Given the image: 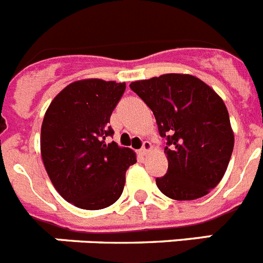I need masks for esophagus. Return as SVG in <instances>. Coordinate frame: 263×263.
Masks as SVG:
<instances>
[{"label":"esophagus","instance_id":"34e87169","mask_svg":"<svg viewBox=\"0 0 263 263\" xmlns=\"http://www.w3.org/2000/svg\"><path fill=\"white\" fill-rule=\"evenodd\" d=\"M152 147H153L152 143L148 142V141H145V142H143L142 148H141V153H142L143 155H146L148 152H150V150H152Z\"/></svg>","mask_w":263,"mask_h":263}]
</instances>
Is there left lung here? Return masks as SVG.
Masks as SVG:
<instances>
[{
    "label": "left lung",
    "mask_w": 263,
    "mask_h": 263,
    "mask_svg": "<svg viewBox=\"0 0 263 263\" xmlns=\"http://www.w3.org/2000/svg\"><path fill=\"white\" fill-rule=\"evenodd\" d=\"M130 88L152 109L167 138V174L157 178L160 192L174 200L210 194L228 168L234 134L224 101L200 79L166 73L133 81Z\"/></svg>",
    "instance_id": "8db88e82"
}]
</instances>
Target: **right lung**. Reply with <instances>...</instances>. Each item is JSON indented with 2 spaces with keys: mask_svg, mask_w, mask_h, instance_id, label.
I'll return each instance as SVG.
<instances>
[{
  "mask_svg": "<svg viewBox=\"0 0 263 263\" xmlns=\"http://www.w3.org/2000/svg\"><path fill=\"white\" fill-rule=\"evenodd\" d=\"M125 83L84 79L55 96L41 129V154L60 196L81 210H103L120 199L136 153L106 137Z\"/></svg>",
  "mask_w": 263,
  "mask_h": 263,
  "instance_id": "add662e5",
  "label": "right lung"
}]
</instances>
